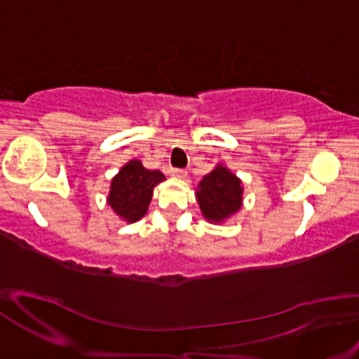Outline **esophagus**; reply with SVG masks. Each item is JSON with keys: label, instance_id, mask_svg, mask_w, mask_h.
<instances>
[{"label": "esophagus", "instance_id": "34e87169", "mask_svg": "<svg viewBox=\"0 0 359 359\" xmlns=\"http://www.w3.org/2000/svg\"><path fill=\"white\" fill-rule=\"evenodd\" d=\"M170 173H172V176H176V178H184L186 176V172L181 168H172L170 170Z\"/></svg>", "mask_w": 359, "mask_h": 359}]
</instances>
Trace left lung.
Here are the masks:
<instances>
[{
  "instance_id": "obj_1",
  "label": "left lung",
  "mask_w": 359,
  "mask_h": 359,
  "mask_svg": "<svg viewBox=\"0 0 359 359\" xmlns=\"http://www.w3.org/2000/svg\"><path fill=\"white\" fill-rule=\"evenodd\" d=\"M242 181L226 168L217 165L197 186V202L203 218L210 223H223L242 207Z\"/></svg>"
}]
</instances>
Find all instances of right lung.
I'll return each mask as SVG.
<instances>
[{"mask_svg":"<svg viewBox=\"0 0 359 359\" xmlns=\"http://www.w3.org/2000/svg\"><path fill=\"white\" fill-rule=\"evenodd\" d=\"M163 180L162 172L147 170L135 158L123 165L112 178L107 203L126 223H135L146 215L154 187Z\"/></svg>","mask_w":359,"mask_h":359,"instance_id":"add662e5","label":"right lung"}]
</instances>
